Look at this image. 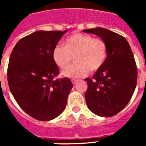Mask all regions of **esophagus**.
Masks as SVG:
<instances>
[{
  "label": "esophagus",
  "mask_w": 146,
  "mask_h": 146,
  "mask_svg": "<svg viewBox=\"0 0 146 146\" xmlns=\"http://www.w3.org/2000/svg\"><path fill=\"white\" fill-rule=\"evenodd\" d=\"M77 81H78V80H76V79H72V80H71V82H72V84H76Z\"/></svg>",
  "instance_id": "1"
}]
</instances>
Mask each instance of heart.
<instances>
[{"label":"heart","mask_w":146,"mask_h":146,"mask_svg":"<svg viewBox=\"0 0 146 146\" xmlns=\"http://www.w3.org/2000/svg\"><path fill=\"white\" fill-rule=\"evenodd\" d=\"M73 57L75 63L64 70L62 75L69 78L84 76L89 70L94 73L103 67L108 58L107 44L100 37L77 33L67 37L63 45L53 48V60L61 69L66 68Z\"/></svg>","instance_id":"1"}]
</instances>
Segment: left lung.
I'll return each instance as SVG.
<instances>
[{
  "label": "left lung",
  "instance_id": "obj_1",
  "mask_svg": "<svg viewBox=\"0 0 146 146\" xmlns=\"http://www.w3.org/2000/svg\"><path fill=\"white\" fill-rule=\"evenodd\" d=\"M84 31L103 39L108 46L103 67L85 79L88 107L98 116H115L128 104L137 84L138 70L131 49L123 36L111 30L98 27Z\"/></svg>",
  "mask_w": 146,
  "mask_h": 146
}]
</instances>
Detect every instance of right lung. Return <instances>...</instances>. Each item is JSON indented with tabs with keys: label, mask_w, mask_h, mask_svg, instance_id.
I'll use <instances>...</instances> for the list:
<instances>
[{
	"label": "right lung",
	"mask_w": 146,
	"mask_h": 146,
	"mask_svg": "<svg viewBox=\"0 0 146 146\" xmlns=\"http://www.w3.org/2000/svg\"><path fill=\"white\" fill-rule=\"evenodd\" d=\"M66 32H34L19 40L10 55V91L22 110L38 120L59 116L73 87L69 78L55 79L59 70L52 58L53 48Z\"/></svg>",
	"instance_id": "add662e5"
}]
</instances>
